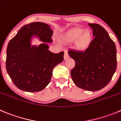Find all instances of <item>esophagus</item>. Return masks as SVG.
Here are the masks:
<instances>
[{
  "label": "esophagus",
  "mask_w": 121,
  "mask_h": 121,
  "mask_svg": "<svg viewBox=\"0 0 121 121\" xmlns=\"http://www.w3.org/2000/svg\"><path fill=\"white\" fill-rule=\"evenodd\" d=\"M69 57V55H68V53L66 52H65V54H64V59H66L67 58Z\"/></svg>",
  "instance_id": "esophagus-1"
}]
</instances>
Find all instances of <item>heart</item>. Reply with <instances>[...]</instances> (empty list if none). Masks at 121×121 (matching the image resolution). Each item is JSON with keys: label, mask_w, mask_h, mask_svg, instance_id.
<instances>
[{"label": "heart", "mask_w": 121, "mask_h": 121, "mask_svg": "<svg viewBox=\"0 0 121 121\" xmlns=\"http://www.w3.org/2000/svg\"><path fill=\"white\" fill-rule=\"evenodd\" d=\"M66 43L74 42V47L77 50L84 52L89 48L92 41V34L89 30L76 27L70 30L63 36Z\"/></svg>", "instance_id": "heart-1"}]
</instances>
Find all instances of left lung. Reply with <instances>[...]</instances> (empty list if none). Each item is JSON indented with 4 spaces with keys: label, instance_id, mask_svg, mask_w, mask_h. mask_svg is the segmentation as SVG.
Masks as SVG:
<instances>
[{
    "label": "left lung",
    "instance_id": "1",
    "mask_svg": "<svg viewBox=\"0 0 121 121\" xmlns=\"http://www.w3.org/2000/svg\"><path fill=\"white\" fill-rule=\"evenodd\" d=\"M94 38L84 52L68 51L75 61L71 71L74 84L89 91H99L108 85L116 69V48L107 31L98 24L88 23Z\"/></svg>",
    "mask_w": 121,
    "mask_h": 121
}]
</instances>
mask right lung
Returning <instances> with one entry per match:
<instances>
[{"mask_svg":"<svg viewBox=\"0 0 121 121\" xmlns=\"http://www.w3.org/2000/svg\"><path fill=\"white\" fill-rule=\"evenodd\" d=\"M50 25L34 22L23 26L9 41L6 50V68L13 82L26 92H39L50 83L55 66L64 60V52L52 53L45 43L53 41ZM44 43L31 47L32 36Z\"/></svg>","mask_w":121,"mask_h":121,"instance_id":"right-lung-1","label":"right lung"}]
</instances>
